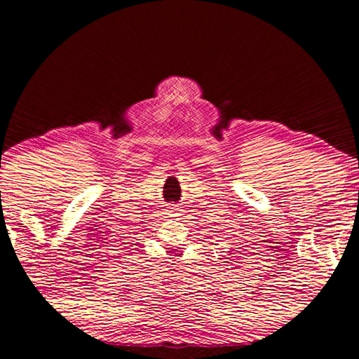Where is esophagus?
I'll list each match as a JSON object with an SVG mask.
<instances>
[{
    "instance_id": "34e87169",
    "label": "esophagus",
    "mask_w": 359,
    "mask_h": 359,
    "mask_svg": "<svg viewBox=\"0 0 359 359\" xmlns=\"http://www.w3.org/2000/svg\"><path fill=\"white\" fill-rule=\"evenodd\" d=\"M180 210L182 209H179V205H171V208H169V212H171L172 215H179Z\"/></svg>"
}]
</instances>
